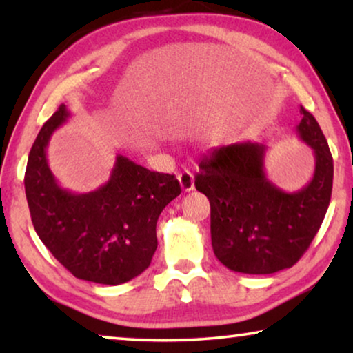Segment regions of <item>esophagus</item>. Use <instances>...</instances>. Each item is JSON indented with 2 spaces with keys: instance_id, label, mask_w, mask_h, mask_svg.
I'll use <instances>...</instances> for the list:
<instances>
[{
  "instance_id": "obj_1",
  "label": "esophagus",
  "mask_w": 353,
  "mask_h": 353,
  "mask_svg": "<svg viewBox=\"0 0 353 353\" xmlns=\"http://www.w3.org/2000/svg\"><path fill=\"white\" fill-rule=\"evenodd\" d=\"M178 181H180L181 190L185 192L194 190V175H192L190 170H183L180 175H178Z\"/></svg>"
}]
</instances>
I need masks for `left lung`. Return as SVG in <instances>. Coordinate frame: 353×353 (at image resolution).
<instances>
[{
	"mask_svg": "<svg viewBox=\"0 0 353 353\" xmlns=\"http://www.w3.org/2000/svg\"><path fill=\"white\" fill-rule=\"evenodd\" d=\"M301 114L297 134L315 156V173L301 191L286 192L268 180L263 144L214 148L199 163L194 185L210 201L212 248L233 272L270 274L291 268L325 219L334 175L332 156L315 117L302 105Z\"/></svg>",
	"mask_w": 353,
	"mask_h": 353,
	"instance_id": "8db88e82",
	"label": "left lung"
}]
</instances>
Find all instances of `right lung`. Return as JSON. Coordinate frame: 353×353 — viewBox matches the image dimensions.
<instances>
[{"mask_svg": "<svg viewBox=\"0 0 353 353\" xmlns=\"http://www.w3.org/2000/svg\"><path fill=\"white\" fill-rule=\"evenodd\" d=\"M69 115L61 104L28 154L23 183L33 228L75 278L110 286L127 283L151 263L157 219L180 196V183L175 175L151 172L117 156L109 181L96 191L74 194L62 190L48 165L46 148Z\"/></svg>", "mask_w": 353, "mask_h": 353, "instance_id": "add662e5", "label": "right lung"}]
</instances>
